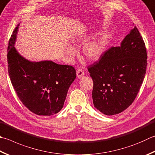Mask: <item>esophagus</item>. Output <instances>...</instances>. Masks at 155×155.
Listing matches in <instances>:
<instances>
[{"instance_id": "34e87169", "label": "esophagus", "mask_w": 155, "mask_h": 155, "mask_svg": "<svg viewBox=\"0 0 155 155\" xmlns=\"http://www.w3.org/2000/svg\"><path fill=\"white\" fill-rule=\"evenodd\" d=\"M76 74H77V77H78V78H82L84 75V71H83L82 69H79L78 71H77V72H76Z\"/></svg>"}]
</instances>
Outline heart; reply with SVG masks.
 Returning a JSON list of instances; mask_svg holds the SVG:
<instances>
[{
	"instance_id": "obj_1",
	"label": "heart",
	"mask_w": 155,
	"mask_h": 155,
	"mask_svg": "<svg viewBox=\"0 0 155 155\" xmlns=\"http://www.w3.org/2000/svg\"><path fill=\"white\" fill-rule=\"evenodd\" d=\"M86 40L85 36H80L77 38V41L81 42ZM105 40L103 38L94 39L87 42L84 46L82 52L84 57L90 62L98 61L102 57L104 52ZM65 54L68 57L72 59L75 54V50L74 47L69 46L65 48Z\"/></svg>"
}]
</instances>
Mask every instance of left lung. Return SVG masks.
<instances>
[{
  "mask_svg": "<svg viewBox=\"0 0 155 155\" xmlns=\"http://www.w3.org/2000/svg\"><path fill=\"white\" fill-rule=\"evenodd\" d=\"M147 59L144 42L135 26L120 46L109 48L98 63L88 67L94 82L92 100L96 109L113 115L129 107L144 80Z\"/></svg>",
  "mask_w": 155,
  "mask_h": 155,
  "instance_id": "left-lung-1",
  "label": "left lung"
}]
</instances>
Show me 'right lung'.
Returning a JSON list of instances; mask_svg holds the SVG:
<instances>
[{
    "label": "right lung",
    "mask_w": 155,
    "mask_h": 155,
    "mask_svg": "<svg viewBox=\"0 0 155 155\" xmlns=\"http://www.w3.org/2000/svg\"><path fill=\"white\" fill-rule=\"evenodd\" d=\"M20 23L8 46V71L11 83L22 103L36 115L50 116L63 107L69 86L76 78L72 66L52 61H31L15 47Z\"/></svg>",
    "instance_id": "add662e5"
}]
</instances>
